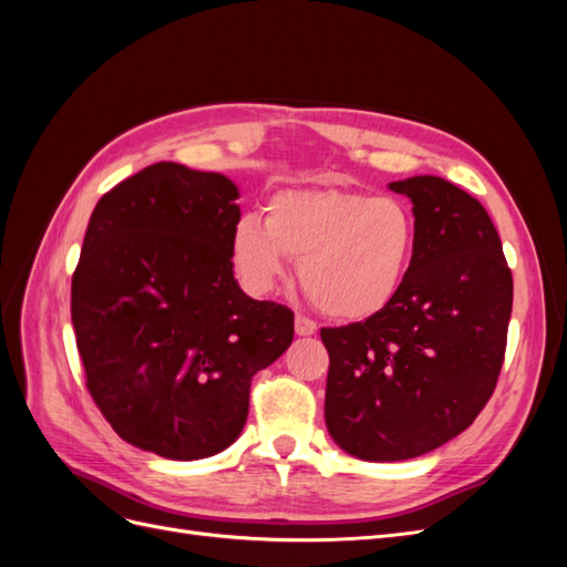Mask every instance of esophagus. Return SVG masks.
<instances>
[{"label":"esophagus","instance_id":"34e87169","mask_svg":"<svg viewBox=\"0 0 567 567\" xmlns=\"http://www.w3.org/2000/svg\"><path fill=\"white\" fill-rule=\"evenodd\" d=\"M296 333L298 336H312L317 333V321L307 315H296Z\"/></svg>","mask_w":567,"mask_h":567}]
</instances>
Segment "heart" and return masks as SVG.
Wrapping results in <instances>:
<instances>
[{"instance_id": "1", "label": "heart", "mask_w": 567, "mask_h": 567, "mask_svg": "<svg viewBox=\"0 0 567 567\" xmlns=\"http://www.w3.org/2000/svg\"><path fill=\"white\" fill-rule=\"evenodd\" d=\"M414 248L416 221L404 200L338 186L281 192L267 219L244 215L231 238L234 265L252 290H269L300 260L305 293L336 319L381 312Z\"/></svg>"}]
</instances>
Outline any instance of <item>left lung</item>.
<instances>
[{"mask_svg": "<svg viewBox=\"0 0 567 567\" xmlns=\"http://www.w3.org/2000/svg\"><path fill=\"white\" fill-rule=\"evenodd\" d=\"M414 203L416 248L381 312L321 329L326 427L364 461L437 450L475 421L499 381L513 277L487 210L456 184H388Z\"/></svg>", "mask_w": 567, "mask_h": 567, "instance_id": "1", "label": "left lung"}]
</instances>
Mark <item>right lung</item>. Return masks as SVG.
<instances>
[{
    "label": "right lung",
    "mask_w": 567,
    "mask_h": 567,
    "mask_svg": "<svg viewBox=\"0 0 567 567\" xmlns=\"http://www.w3.org/2000/svg\"><path fill=\"white\" fill-rule=\"evenodd\" d=\"M238 188L156 163L101 196L73 274L84 379L113 431L165 458L241 435L252 375L293 342V312L234 279Z\"/></svg>",
    "instance_id": "obj_1"
}]
</instances>
